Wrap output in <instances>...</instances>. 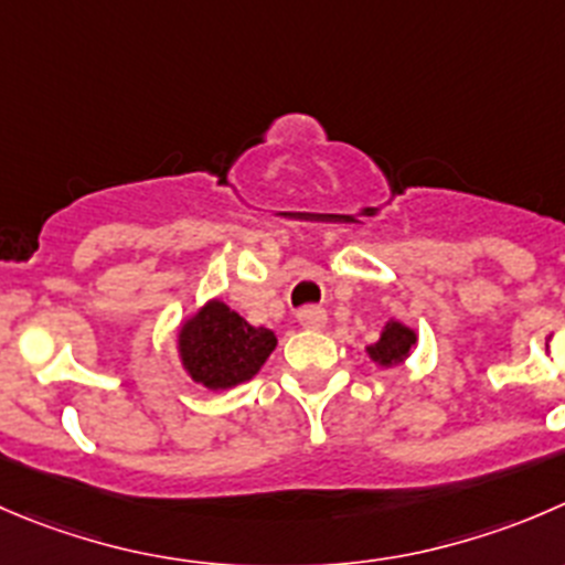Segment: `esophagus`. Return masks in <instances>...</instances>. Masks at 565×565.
<instances>
[{
  "mask_svg": "<svg viewBox=\"0 0 565 565\" xmlns=\"http://www.w3.org/2000/svg\"><path fill=\"white\" fill-rule=\"evenodd\" d=\"M298 322L303 328H309V331H320L328 322V315L322 306H306V309L298 311Z\"/></svg>",
  "mask_w": 565,
  "mask_h": 565,
  "instance_id": "34e87169",
  "label": "esophagus"
}]
</instances>
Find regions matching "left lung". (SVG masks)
Returning a JSON list of instances; mask_svg holds the SVG:
<instances>
[{"label": "left lung", "mask_w": 565, "mask_h": 565, "mask_svg": "<svg viewBox=\"0 0 565 565\" xmlns=\"http://www.w3.org/2000/svg\"><path fill=\"white\" fill-rule=\"evenodd\" d=\"M416 339L419 337H416L414 328L405 326V322L394 320L392 317V320L383 322L381 337H377L375 344H370V348H366V355H370L372 364L388 370V366L403 364V361L414 353Z\"/></svg>", "instance_id": "obj_1"}]
</instances>
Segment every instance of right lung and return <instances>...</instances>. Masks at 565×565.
Wrapping results in <instances>:
<instances>
[{
  "mask_svg": "<svg viewBox=\"0 0 565 565\" xmlns=\"http://www.w3.org/2000/svg\"><path fill=\"white\" fill-rule=\"evenodd\" d=\"M276 344L270 328H254L221 298L199 306L177 331L182 370L210 392H223L259 375Z\"/></svg>",
  "mask_w": 565,
  "mask_h": 565,
  "instance_id": "add662e5",
  "label": "right lung"
}]
</instances>
